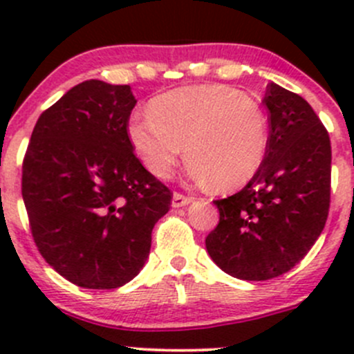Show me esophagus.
<instances>
[{
	"label": "esophagus",
	"instance_id": "34e87169",
	"mask_svg": "<svg viewBox=\"0 0 354 354\" xmlns=\"http://www.w3.org/2000/svg\"><path fill=\"white\" fill-rule=\"evenodd\" d=\"M192 197H187V195H181V194H178V192H174L173 194V207H185V205H188V203L192 202Z\"/></svg>",
	"mask_w": 354,
	"mask_h": 354
}]
</instances>
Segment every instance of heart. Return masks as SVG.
Returning a JSON list of instances; mask_svg holds the SVG:
<instances>
[{
  "label": "heart",
  "instance_id": "1",
  "mask_svg": "<svg viewBox=\"0 0 354 354\" xmlns=\"http://www.w3.org/2000/svg\"><path fill=\"white\" fill-rule=\"evenodd\" d=\"M128 142L156 178L173 173L181 152L195 180L216 190L248 183L266 159L269 118L257 101L224 85H192L157 95L133 116Z\"/></svg>",
  "mask_w": 354,
  "mask_h": 354
}]
</instances>
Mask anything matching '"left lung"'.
Listing matches in <instances>:
<instances>
[{"instance_id":"1","label":"left lung","mask_w":354,"mask_h":354,"mask_svg":"<svg viewBox=\"0 0 354 354\" xmlns=\"http://www.w3.org/2000/svg\"><path fill=\"white\" fill-rule=\"evenodd\" d=\"M269 147L238 194L216 200L219 224L205 238L210 259L230 276L267 281L291 270L326 226L330 138L301 95L270 82Z\"/></svg>"}]
</instances>
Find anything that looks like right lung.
I'll return each mask as SVG.
<instances>
[{"mask_svg":"<svg viewBox=\"0 0 354 354\" xmlns=\"http://www.w3.org/2000/svg\"><path fill=\"white\" fill-rule=\"evenodd\" d=\"M130 85L85 80L39 116L22 197L46 262L70 283L114 289L133 279L173 194L128 142Z\"/></svg>","mask_w":354,"mask_h":354,"instance_id":"1","label":"right lung"}]
</instances>
